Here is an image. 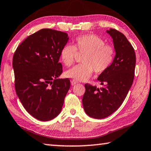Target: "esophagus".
I'll list each match as a JSON object with an SVG mask.
<instances>
[{
    "mask_svg": "<svg viewBox=\"0 0 151 151\" xmlns=\"http://www.w3.org/2000/svg\"><path fill=\"white\" fill-rule=\"evenodd\" d=\"M77 83H78L77 82L75 81V80H73V81H70V84H71V85H72V86H74V85H75L76 84H77Z\"/></svg>",
    "mask_w": 151,
    "mask_h": 151,
    "instance_id": "esophagus-1",
    "label": "esophagus"
}]
</instances>
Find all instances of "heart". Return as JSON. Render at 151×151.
<instances>
[{"instance_id": "obj_1", "label": "heart", "mask_w": 151, "mask_h": 151, "mask_svg": "<svg viewBox=\"0 0 151 151\" xmlns=\"http://www.w3.org/2000/svg\"><path fill=\"white\" fill-rule=\"evenodd\" d=\"M76 51L85 53L82 62L65 72L68 78L77 81H86L92 76L93 71L103 73L110 66L114 58V49L111 46L105 45L102 38L94 34H85L76 38L74 45H64L60 53L61 62L70 67L75 61Z\"/></svg>"}]
</instances>
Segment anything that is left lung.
I'll use <instances>...</instances> for the list:
<instances>
[{
    "label": "left lung",
    "instance_id": "1",
    "mask_svg": "<svg viewBox=\"0 0 151 151\" xmlns=\"http://www.w3.org/2000/svg\"><path fill=\"white\" fill-rule=\"evenodd\" d=\"M106 32L113 40L116 55L109 67L97 78L103 86L86 84L83 98L85 112L95 119L106 118L119 108L131 88L135 74L136 57L133 46L117 30L109 29Z\"/></svg>",
    "mask_w": 151,
    "mask_h": 151
}]
</instances>
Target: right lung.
Listing matches in <instances>:
<instances>
[{
    "label": "right lung",
    "mask_w": 151,
    "mask_h": 151,
    "mask_svg": "<svg viewBox=\"0 0 151 151\" xmlns=\"http://www.w3.org/2000/svg\"><path fill=\"white\" fill-rule=\"evenodd\" d=\"M68 37L65 32L42 29L24 40L14 54L16 94L26 110L40 121L58 116L70 88L68 78H59L60 53Z\"/></svg>",
    "instance_id": "1"
}]
</instances>
